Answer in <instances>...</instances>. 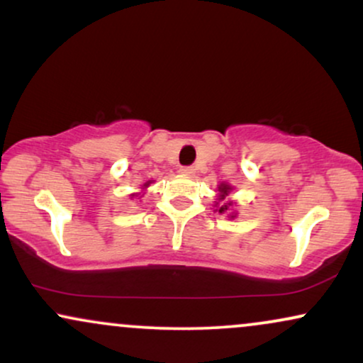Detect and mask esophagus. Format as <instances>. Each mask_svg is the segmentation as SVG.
<instances>
[{
	"instance_id": "esophagus-1",
	"label": "esophagus",
	"mask_w": 363,
	"mask_h": 363,
	"mask_svg": "<svg viewBox=\"0 0 363 363\" xmlns=\"http://www.w3.org/2000/svg\"><path fill=\"white\" fill-rule=\"evenodd\" d=\"M182 174V176H194V169L192 167H181V171H179Z\"/></svg>"
}]
</instances>
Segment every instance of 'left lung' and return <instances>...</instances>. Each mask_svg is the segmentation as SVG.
Returning a JSON list of instances; mask_svg holds the SVG:
<instances>
[{"instance_id": "8db88e82", "label": "left lung", "mask_w": 363, "mask_h": 363, "mask_svg": "<svg viewBox=\"0 0 363 363\" xmlns=\"http://www.w3.org/2000/svg\"><path fill=\"white\" fill-rule=\"evenodd\" d=\"M233 187L231 184H228V182H221V184L218 186V196H216V201H214V208L218 211L219 214H228V218L235 219L238 213L235 211V204L231 199H229V194H231Z\"/></svg>"}]
</instances>
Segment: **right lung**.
Masks as SVG:
<instances>
[{
  "mask_svg": "<svg viewBox=\"0 0 363 363\" xmlns=\"http://www.w3.org/2000/svg\"><path fill=\"white\" fill-rule=\"evenodd\" d=\"M152 182H154V181H147V182H145V184H144V186H142V191H140V192H134V194H130V197H132V199H134V197H135V199H140V197L145 194V192H144V191H145V189H147V187H149L150 184H152Z\"/></svg>",
  "mask_w": 363,
  "mask_h": 363,
  "instance_id": "right-lung-1",
  "label": "right lung"
}]
</instances>
